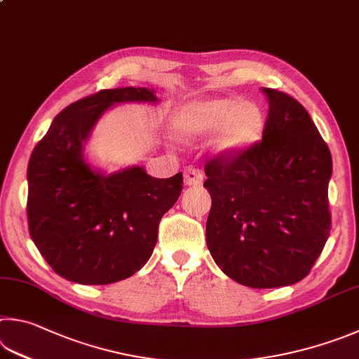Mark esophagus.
Listing matches in <instances>:
<instances>
[{"mask_svg": "<svg viewBox=\"0 0 359 359\" xmlns=\"http://www.w3.org/2000/svg\"><path fill=\"white\" fill-rule=\"evenodd\" d=\"M184 177H185V185L188 187L201 185L202 182H204V172L198 168H187Z\"/></svg>", "mask_w": 359, "mask_h": 359, "instance_id": "obj_1", "label": "esophagus"}]
</instances>
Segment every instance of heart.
<instances>
[{
	"mask_svg": "<svg viewBox=\"0 0 359 359\" xmlns=\"http://www.w3.org/2000/svg\"><path fill=\"white\" fill-rule=\"evenodd\" d=\"M177 126L187 135H204L221 128L217 147L238 152L259 140L264 121L257 107L242 105L232 97H219L187 105L179 113Z\"/></svg>",
	"mask_w": 359,
	"mask_h": 359,
	"instance_id": "obj_1",
	"label": "heart"
}]
</instances>
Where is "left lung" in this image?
Listing matches in <instances>:
<instances>
[{"mask_svg": "<svg viewBox=\"0 0 359 359\" xmlns=\"http://www.w3.org/2000/svg\"><path fill=\"white\" fill-rule=\"evenodd\" d=\"M262 141L205 163L212 208L205 238L227 276L252 289L290 285L309 275L331 231L333 161L306 108L265 88Z\"/></svg>", "mask_w": 359, "mask_h": 359, "instance_id": "1", "label": "left lung"}]
</instances>
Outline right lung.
<instances>
[{
	"mask_svg": "<svg viewBox=\"0 0 359 359\" xmlns=\"http://www.w3.org/2000/svg\"><path fill=\"white\" fill-rule=\"evenodd\" d=\"M155 102L146 88L102 89L69 105L37 142L28 165V227L39 252L64 279L111 284L144 266L163 215L179 199L182 172L151 177L140 166L103 175L83 160V141L119 102Z\"/></svg>",
	"mask_w": 359,
	"mask_h": 359,
	"instance_id": "right-lung-1",
	"label": "right lung"
}]
</instances>
